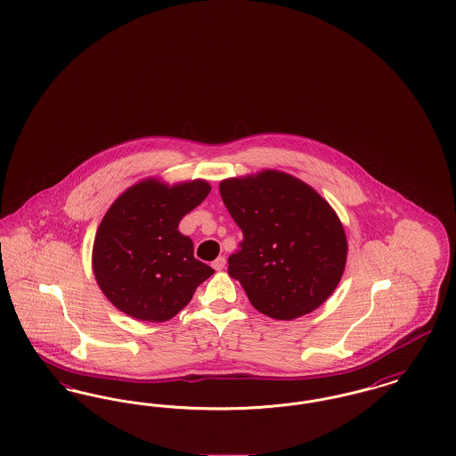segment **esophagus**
<instances>
[{
	"instance_id": "obj_1",
	"label": "esophagus",
	"mask_w": 456,
	"mask_h": 456,
	"mask_svg": "<svg viewBox=\"0 0 456 456\" xmlns=\"http://www.w3.org/2000/svg\"><path fill=\"white\" fill-rule=\"evenodd\" d=\"M212 266H214L217 272L224 270V268H225V258H224V256H218L217 260L212 263Z\"/></svg>"
}]
</instances>
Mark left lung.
Listing matches in <instances>:
<instances>
[{
  "label": "left lung",
  "mask_w": 456,
  "mask_h": 456,
  "mask_svg": "<svg viewBox=\"0 0 456 456\" xmlns=\"http://www.w3.org/2000/svg\"><path fill=\"white\" fill-rule=\"evenodd\" d=\"M224 205L242 231L229 275L260 313L290 322L320 307L340 282L347 236L323 196L301 179L266 169L224 179Z\"/></svg>",
  "instance_id": "left-lung-1"
}]
</instances>
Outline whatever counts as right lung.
Instances as JSON below:
<instances>
[{"label":"right lung","instance_id":"1","mask_svg":"<svg viewBox=\"0 0 456 456\" xmlns=\"http://www.w3.org/2000/svg\"><path fill=\"white\" fill-rule=\"evenodd\" d=\"M205 179L169 186L147 177L116 198L92 249L101 290L131 318L162 323L191 301L214 268L193 256V240L177 231L181 218L210 193Z\"/></svg>","mask_w":456,"mask_h":456}]
</instances>
